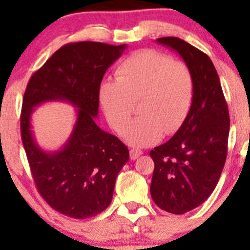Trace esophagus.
<instances>
[{"label":"esophagus","instance_id":"34e87169","mask_svg":"<svg viewBox=\"0 0 250 250\" xmlns=\"http://www.w3.org/2000/svg\"><path fill=\"white\" fill-rule=\"evenodd\" d=\"M141 155H143V151L141 150H138V148H132V150H130V160L132 161L137 160V158Z\"/></svg>","mask_w":250,"mask_h":250}]
</instances>
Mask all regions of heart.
Segmentation results:
<instances>
[{
  "label": "heart",
  "mask_w": 250,
  "mask_h": 250,
  "mask_svg": "<svg viewBox=\"0 0 250 250\" xmlns=\"http://www.w3.org/2000/svg\"><path fill=\"white\" fill-rule=\"evenodd\" d=\"M116 81H104L99 100L107 122L121 132L139 100V117L128 125L123 138L143 147L175 133L185 121L193 97V80L188 65L153 49H141L116 69Z\"/></svg>",
  "instance_id": "obj_1"
}]
</instances>
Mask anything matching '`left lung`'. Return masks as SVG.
<instances>
[{
  "label": "left lung",
  "mask_w": 250,
  "mask_h": 250,
  "mask_svg": "<svg viewBox=\"0 0 250 250\" xmlns=\"http://www.w3.org/2000/svg\"><path fill=\"white\" fill-rule=\"evenodd\" d=\"M175 50L190 69V111L167 143L150 151L155 162L151 197L161 209L184 214L201 206L215 188L228 155L230 116L210 58L178 37L157 39Z\"/></svg>",
  "instance_id": "obj_1"
}]
</instances>
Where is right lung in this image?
Returning a JSON list of instances; mask_svg holds the SVG:
<instances>
[{
	"instance_id": "1",
	"label": "right lung",
	"mask_w": 250,
	"mask_h": 250,
	"mask_svg": "<svg viewBox=\"0 0 250 250\" xmlns=\"http://www.w3.org/2000/svg\"><path fill=\"white\" fill-rule=\"evenodd\" d=\"M125 48L89 41L65 44L32 75L25 90L20 129L35 184L53 209L70 218H92L105 210L116 178L129 160L127 146L95 123L100 83ZM48 101L78 109L74 129L57 151H44L31 129L34 107Z\"/></svg>"
}]
</instances>
